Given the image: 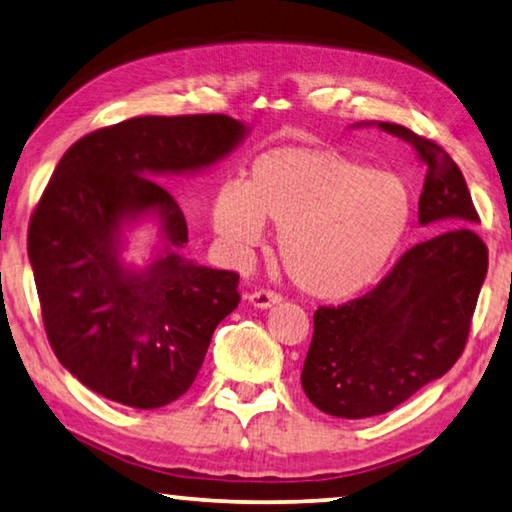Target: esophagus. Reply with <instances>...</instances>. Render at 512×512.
Here are the masks:
<instances>
[{
    "instance_id": "esophagus-1",
    "label": "esophagus",
    "mask_w": 512,
    "mask_h": 512,
    "mask_svg": "<svg viewBox=\"0 0 512 512\" xmlns=\"http://www.w3.org/2000/svg\"><path fill=\"white\" fill-rule=\"evenodd\" d=\"M281 300L277 293H272V290H254V293L249 295V302L251 306H256V309H270Z\"/></svg>"
}]
</instances>
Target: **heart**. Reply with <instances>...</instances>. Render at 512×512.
<instances>
[{"label":"heart","mask_w":512,"mask_h":512,"mask_svg":"<svg viewBox=\"0 0 512 512\" xmlns=\"http://www.w3.org/2000/svg\"><path fill=\"white\" fill-rule=\"evenodd\" d=\"M412 192L400 176L375 171L336 148L279 146L251 162L242 183L212 203V226L235 258L277 226L283 272L302 293L343 300L371 286L412 222Z\"/></svg>","instance_id":"heart-1"}]
</instances>
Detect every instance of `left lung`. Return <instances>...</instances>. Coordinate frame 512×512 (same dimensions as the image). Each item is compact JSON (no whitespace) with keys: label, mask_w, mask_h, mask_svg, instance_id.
I'll return each instance as SVG.
<instances>
[{"label":"left lung","mask_w":512,"mask_h":512,"mask_svg":"<svg viewBox=\"0 0 512 512\" xmlns=\"http://www.w3.org/2000/svg\"><path fill=\"white\" fill-rule=\"evenodd\" d=\"M380 128L410 141L426 162L419 222L448 229L405 251L366 295L313 313L302 387L338 419L391 412L442 377L465 350L487 274V247L471 226L481 217L453 157L405 125Z\"/></svg>","instance_id":"left-lung-1"}]
</instances>
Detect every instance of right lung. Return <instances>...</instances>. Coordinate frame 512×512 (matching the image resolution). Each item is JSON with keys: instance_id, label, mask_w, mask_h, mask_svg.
<instances>
[{"instance_id": "1", "label": "right lung", "mask_w": 512, "mask_h": 512, "mask_svg": "<svg viewBox=\"0 0 512 512\" xmlns=\"http://www.w3.org/2000/svg\"><path fill=\"white\" fill-rule=\"evenodd\" d=\"M245 137L224 114L135 116L77 139L31 212L27 251L54 355L84 387L155 410L192 387L212 332L238 306V272L185 261L187 222L157 174L210 167ZM151 211L163 249L118 261L120 226Z\"/></svg>"}]
</instances>
